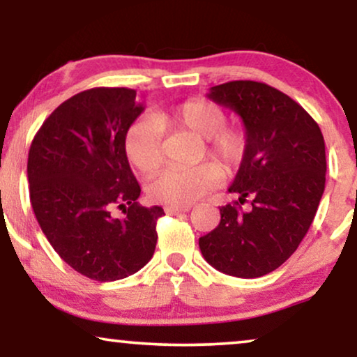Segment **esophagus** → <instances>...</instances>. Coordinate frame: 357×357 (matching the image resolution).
Segmentation results:
<instances>
[{
  "mask_svg": "<svg viewBox=\"0 0 357 357\" xmlns=\"http://www.w3.org/2000/svg\"><path fill=\"white\" fill-rule=\"evenodd\" d=\"M190 211V206H165V213L167 214H180Z\"/></svg>",
  "mask_w": 357,
  "mask_h": 357,
  "instance_id": "34e87169",
  "label": "esophagus"
}]
</instances>
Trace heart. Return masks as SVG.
Segmentation results:
<instances>
[{
	"label": "heart",
	"instance_id": "heart-1",
	"mask_svg": "<svg viewBox=\"0 0 357 357\" xmlns=\"http://www.w3.org/2000/svg\"><path fill=\"white\" fill-rule=\"evenodd\" d=\"M224 109L204 99L183 102L169 112H158L153 120L135 121L125 133V154L130 164L143 174H151L162 164V130L165 126L190 131L206 139V151L224 170L241 165L247 153L245 130L226 125ZM222 172L214 162H203L192 169H165L149 180L146 193L155 203L187 206L218 187Z\"/></svg>",
	"mask_w": 357,
	"mask_h": 357
}]
</instances>
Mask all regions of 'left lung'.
Here are the masks:
<instances>
[{"label": "left lung", "instance_id": "obj_1", "mask_svg": "<svg viewBox=\"0 0 357 357\" xmlns=\"http://www.w3.org/2000/svg\"><path fill=\"white\" fill-rule=\"evenodd\" d=\"M209 99L242 119L247 153L229 192L236 204L219 208L221 222L199 237L204 260L237 278H260L297 250L325 190L324 135L289 96L257 81H231ZM252 199L250 212L238 203Z\"/></svg>", "mask_w": 357, "mask_h": 357}]
</instances>
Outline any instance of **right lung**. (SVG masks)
Masks as SVG:
<instances>
[{
    "instance_id": "right-lung-1",
    "label": "right lung",
    "mask_w": 357,
    "mask_h": 357,
    "mask_svg": "<svg viewBox=\"0 0 357 357\" xmlns=\"http://www.w3.org/2000/svg\"><path fill=\"white\" fill-rule=\"evenodd\" d=\"M143 110L135 89L79 92L52 112L29 151V192L43 234L73 270L94 281L135 275L158 242L164 209L136 202L141 188L123 144ZM114 207L126 218L112 217Z\"/></svg>"
}]
</instances>
